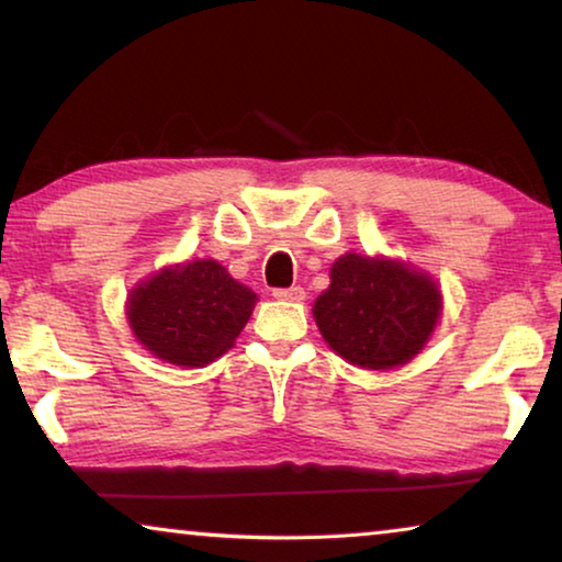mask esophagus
Wrapping results in <instances>:
<instances>
[{
  "label": "esophagus",
  "instance_id": "34e87169",
  "mask_svg": "<svg viewBox=\"0 0 562 562\" xmlns=\"http://www.w3.org/2000/svg\"><path fill=\"white\" fill-rule=\"evenodd\" d=\"M273 296L279 301H304L306 291L301 286H291V289H273Z\"/></svg>",
  "mask_w": 562,
  "mask_h": 562
}]
</instances>
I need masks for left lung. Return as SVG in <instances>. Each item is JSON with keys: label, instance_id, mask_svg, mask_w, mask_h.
<instances>
[{"label": "left lung", "instance_id": "8db88e82", "mask_svg": "<svg viewBox=\"0 0 562 562\" xmlns=\"http://www.w3.org/2000/svg\"><path fill=\"white\" fill-rule=\"evenodd\" d=\"M329 279V289L312 308L316 327L357 368H403L426 347L441 319V289L411 263L345 254L331 263Z\"/></svg>", "mask_w": 562, "mask_h": 562}]
</instances>
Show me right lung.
<instances>
[{
	"mask_svg": "<svg viewBox=\"0 0 562 562\" xmlns=\"http://www.w3.org/2000/svg\"><path fill=\"white\" fill-rule=\"evenodd\" d=\"M258 296L213 258L159 268L126 296L136 341L161 362L205 368L223 357L254 314Z\"/></svg>",
	"mask_w": 562,
	"mask_h": 562,
	"instance_id": "right-lung-1",
	"label": "right lung"
}]
</instances>
